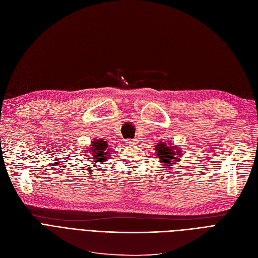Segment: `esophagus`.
I'll return each instance as SVG.
<instances>
[{"mask_svg":"<svg viewBox=\"0 0 258 258\" xmlns=\"http://www.w3.org/2000/svg\"><path fill=\"white\" fill-rule=\"evenodd\" d=\"M136 142H137V141H136L135 139H130V140H127V144H128V145H135Z\"/></svg>","mask_w":258,"mask_h":258,"instance_id":"34e87169","label":"esophagus"}]
</instances>
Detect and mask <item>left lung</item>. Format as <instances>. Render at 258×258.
Returning a JSON list of instances; mask_svg holds the SVG:
<instances>
[{
	"instance_id": "left-lung-1",
	"label": "left lung",
	"mask_w": 258,
	"mask_h": 258,
	"mask_svg": "<svg viewBox=\"0 0 258 258\" xmlns=\"http://www.w3.org/2000/svg\"><path fill=\"white\" fill-rule=\"evenodd\" d=\"M156 152H157V155L159 157V160L163 161V163L165 165H168V166H171V161L172 163H176V159L178 158L177 156H179V150H175V147L170 144H167V142H159L158 145H156V148H155ZM175 165V164H173ZM164 168H167V167H164ZM169 169L171 167H168Z\"/></svg>"
}]
</instances>
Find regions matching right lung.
Segmentation results:
<instances>
[{
	"label": "right lung",
	"mask_w": 258,
	"mask_h": 258,
	"mask_svg": "<svg viewBox=\"0 0 258 258\" xmlns=\"http://www.w3.org/2000/svg\"><path fill=\"white\" fill-rule=\"evenodd\" d=\"M91 147L89 148V152H90V155H92L93 159L100 161L102 159H105L106 157H108L109 155V149L108 144L106 141H104L103 139L100 140H93V142H91Z\"/></svg>",
	"instance_id": "add662e5"
}]
</instances>
